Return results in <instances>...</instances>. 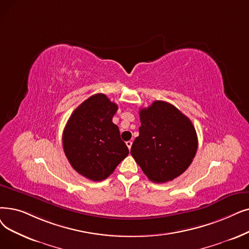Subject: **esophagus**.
I'll return each instance as SVG.
<instances>
[{
    "label": "esophagus",
    "instance_id": "34e87169",
    "mask_svg": "<svg viewBox=\"0 0 249 249\" xmlns=\"http://www.w3.org/2000/svg\"><path fill=\"white\" fill-rule=\"evenodd\" d=\"M126 145H127V147L129 149H130L131 146H132V142H131V140H129V142H126Z\"/></svg>",
    "mask_w": 249,
    "mask_h": 249
}]
</instances>
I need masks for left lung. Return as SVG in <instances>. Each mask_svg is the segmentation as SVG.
I'll return each instance as SVG.
<instances>
[{"mask_svg":"<svg viewBox=\"0 0 249 249\" xmlns=\"http://www.w3.org/2000/svg\"><path fill=\"white\" fill-rule=\"evenodd\" d=\"M139 118L142 126L131 156L150 181L165 183L177 178L197 150L196 131L189 118L163 101L140 109Z\"/></svg>","mask_w":249,"mask_h":249,"instance_id":"8db88e82","label":"left lung"}]
</instances>
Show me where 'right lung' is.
I'll return each mask as SVG.
<instances>
[{"mask_svg": "<svg viewBox=\"0 0 249 249\" xmlns=\"http://www.w3.org/2000/svg\"><path fill=\"white\" fill-rule=\"evenodd\" d=\"M117 110L106 94H93L74 110L63 131V148L70 165L91 181L109 177L129 154L112 121Z\"/></svg>", "mask_w": 249, "mask_h": 249, "instance_id": "right-lung-1", "label": "right lung"}]
</instances>
